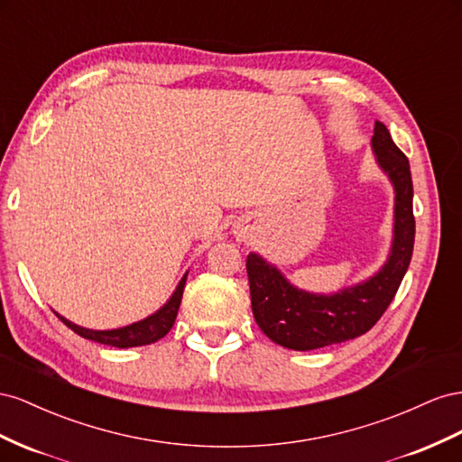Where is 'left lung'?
<instances>
[{
  "mask_svg": "<svg viewBox=\"0 0 462 462\" xmlns=\"http://www.w3.org/2000/svg\"><path fill=\"white\" fill-rule=\"evenodd\" d=\"M372 151L393 186L394 208L389 255L370 279L338 292L315 294L290 282L263 255H247L254 318L276 345L304 352L360 337L377 323L397 294L414 249L411 164L381 122L374 127Z\"/></svg>",
  "mask_w": 462,
  "mask_h": 462,
  "instance_id": "8db88e82",
  "label": "left lung"
}]
</instances>
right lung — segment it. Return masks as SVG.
<instances>
[{
    "label": "right lung",
    "mask_w": 462,
    "mask_h": 462,
    "mask_svg": "<svg viewBox=\"0 0 462 462\" xmlns=\"http://www.w3.org/2000/svg\"><path fill=\"white\" fill-rule=\"evenodd\" d=\"M186 279L188 273L181 276V281L178 282L174 294L168 298L166 304L156 310L154 313H151L149 318H144L141 321H135L125 327H117V328H108V331H97V328H87L77 325L69 319H65L63 315L56 313L58 318L68 325L73 333H77L79 337L88 338L100 342V345H108V346H116V348H134V346H144V345H152V342L161 340L170 328H172L176 315L181 304V296H183V286H186Z\"/></svg>",
    "instance_id": "obj_1"
}]
</instances>
